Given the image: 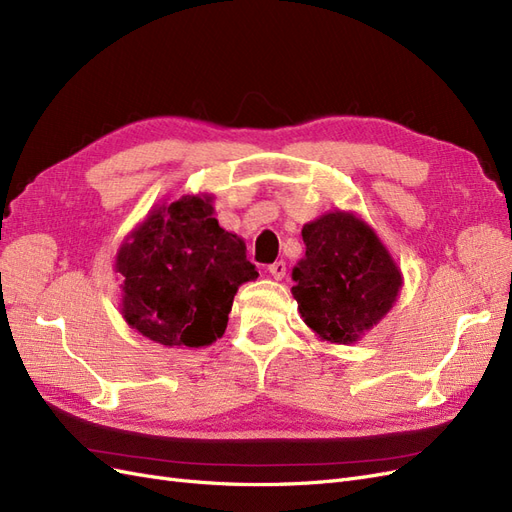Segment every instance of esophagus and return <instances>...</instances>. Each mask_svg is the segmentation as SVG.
Returning a JSON list of instances; mask_svg holds the SVG:
<instances>
[{"label": "esophagus", "instance_id": "esophagus-1", "mask_svg": "<svg viewBox=\"0 0 512 512\" xmlns=\"http://www.w3.org/2000/svg\"><path fill=\"white\" fill-rule=\"evenodd\" d=\"M269 273L275 277V280H282L286 275V262L284 260H277L273 265H269Z\"/></svg>", "mask_w": 512, "mask_h": 512}]
</instances>
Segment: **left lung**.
Wrapping results in <instances>:
<instances>
[{"label":"left lung","instance_id":"left-lung-1","mask_svg":"<svg viewBox=\"0 0 512 512\" xmlns=\"http://www.w3.org/2000/svg\"><path fill=\"white\" fill-rule=\"evenodd\" d=\"M305 258L292 269L303 322L331 344H354L393 307L401 271L369 224L333 211L301 230Z\"/></svg>","mask_w":512,"mask_h":512}]
</instances>
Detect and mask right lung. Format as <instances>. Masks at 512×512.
Listing matches in <instances>:
<instances>
[{
	"label": "right lung",
	"instance_id": "1",
	"mask_svg": "<svg viewBox=\"0 0 512 512\" xmlns=\"http://www.w3.org/2000/svg\"><path fill=\"white\" fill-rule=\"evenodd\" d=\"M211 196L153 209L119 247L121 314L162 346H209L222 337L232 299L258 271L245 243L213 218Z\"/></svg>",
	"mask_w": 512,
	"mask_h": 512
}]
</instances>
